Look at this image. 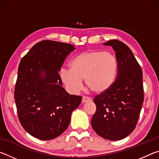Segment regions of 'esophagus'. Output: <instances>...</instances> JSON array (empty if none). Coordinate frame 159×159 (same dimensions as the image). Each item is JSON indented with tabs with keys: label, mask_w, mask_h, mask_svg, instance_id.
Returning <instances> with one entry per match:
<instances>
[{
	"label": "esophagus",
	"mask_w": 159,
	"mask_h": 159,
	"mask_svg": "<svg viewBox=\"0 0 159 159\" xmlns=\"http://www.w3.org/2000/svg\"><path fill=\"white\" fill-rule=\"evenodd\" d=\"M91 101H92V99L90 98H88V97H83L82 99V103H85V102H91Z\"/></svg>",
	"instance_id": "34e87169"
}]
</instances>
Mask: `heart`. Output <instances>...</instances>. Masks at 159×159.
I'll return each mask as SVG.
<instances>
[{"label":"heart","instance_id":"heart-1","mask_svg":"<svg viewBox=\"0 0 159 159\" xmlns=\"http://www.w3.org/2000/svg\"><path fill=\"white\" fill-rule=\"evenodd\" d=\"M69 70L60 73L61 82L66 89L76 93L85 79L86 87L95 95H102L111 89L116 80L117 60L111 53L99 50L79 54L70 61Z\"/></svg>","mask_w":159,"mask_h":159}]
</instances>
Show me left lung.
Segmentation results:
<instances>
[{
    "mask_svg": "<svg viewBox=\"0 0 159 159\" xmlns=\"http://www.w3.org/2000/svg\"><path fill=\"white\" fill-rule=\"evenodd\" d=\"M103 44L115 51L118 74L111 89L93 99L97 109L91 125L102 138L117 141L129 135L138 123L144 102L142 71L123 42L111 40Z\"/></svg>",
    "mask_w": 159,
    "mask_h": 159,
    "instance_id": "obj_1",
    "label": "left lung"
}]
</instances>
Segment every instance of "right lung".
Wrapping results in <instances>:
<instances>
[{"instance_id": "right-lung-1", "label": "right lung", "mask_w": 159, "mask_h": 159, "mask_svg": "<svg viewBox=\"0 0 159 159\" xmlns=\"http://www.w3.org/2000/svg\"><path fill=\"white\" fill-rule=\"evenodd\" d=\"M73 45L54 41L37 43L21 58L15 100L24 129L34 138L50 140L66 130L82 97L69 95L59 71Z\"/></svg>"}]
</instances>
